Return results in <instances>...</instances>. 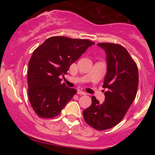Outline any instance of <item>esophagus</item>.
Segmentation results:
<instances>
[{
    "label": "esophagus",
    "instance_id": "1",
    "mask_svg": "<svg viewBox=\"0 0 155 155\" xmlns=\"http://www.w3.org/2000/svg\"><path fill=\"white\" fill-rule=\"evenodd\" d=\"M77 94H80V95H86L87 94L86 92L83 91H81V90L78 91Z\"/></svg>",
    "mask_w": 155,
    "mask_h": 155
}]
</instances>
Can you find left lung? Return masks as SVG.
<instances>
[{
    "instance_id": "left-lung-1",
    "label": "left lung",
    "mask_w": 155,
    "mask_h": 155,
    "mask_svg": "<svg viewBox=\"0 0 155 155\" xmlns=\"http://www.w3.org/2000/svg\"><path fill=\"white\" fill-rule=\"evenodd\" d=\"M107 54V73L103 87L105 101L101 104L94 96L91 105L83 111L85 122L97 130L109 129L118 124L135 100L139 84L137 64L122 46L98 43Z\"/></svg>"
}]
</instances>
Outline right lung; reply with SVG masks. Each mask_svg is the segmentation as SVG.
Instances as JSON below:
<instances>
[{
	"label": "right lung",
	"instance_id": "obj_1",
	"mask_svg": "<svg viewBox=\"0 0 155 155\" xmlns=\"http://www.w3.org/2000/svg\"><path fill=\"white\" fill-rule=\"evenodd\" d=\"M94 43L88 40L58 36L46 39L33 52L28 63V98L40 118L57 116L72 99L76 89L61 83L60 76Z\"/></svg>",
	"mask_w": 155,
	"mask_h": 155
}]
</instances>
